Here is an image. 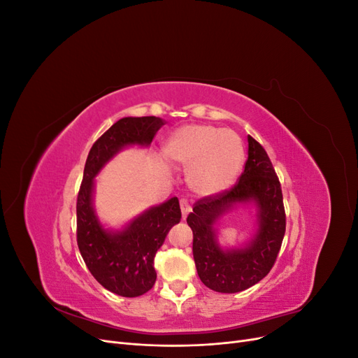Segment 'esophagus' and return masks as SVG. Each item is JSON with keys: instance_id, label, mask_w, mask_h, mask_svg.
<instances>
[{"instance_id": "1", "label": "esophagus", "mask_w": 358, "mask_h": 358, "mask_svg": "<svg viewBox=\"0 0 358 358\" xmlns=\"http://www.w3.org/2000/svg\"><path fill=\"white\" fill-rule=\"evenodd\" d=\"M180 210H182V216H183V220H187V216H188V213L191 212V206H189V203H188V200L187 199H180Z\"/></svg>"}]
</instances>
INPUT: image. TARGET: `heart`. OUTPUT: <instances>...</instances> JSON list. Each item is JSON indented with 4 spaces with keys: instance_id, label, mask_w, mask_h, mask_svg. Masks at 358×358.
<instances>
[{
    "instance_id": "heart-1",
    "label": "heart",
    "mask_w": 358,
    "mask_h": 358,
    "mask_svg": "<svg viewBox=\"0 0 358 358\" xmlns=\"http://www.w3.org/2000/svg\"><path fill=\"white\" fill-rule=\"evenodd\" d=\"M166 157L187 169L189 188L199 196H215L239 175L245 149L239 134L229 128L188 124L178 128L164 146Z\"/></svg>"
}]
</instances>
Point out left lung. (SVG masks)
<instances>
[{
  "mask_svg": "<svg viewBox=\"0 0 358 358\" xmlns=\"http://www.w3.org/2000/svg\"><path fill=\"white\" fill-rule=\"evenodd\" d=\"M254 202L259 230L242 248L224 250L214 222L237 203ZM192 230V255L201 282L218 292H239L259 282L273 267L285 234L282 189L264 148L248 136V159L239 182L204 197L187 218Z\"/></svg>",
  "mask_w": 358,
  "mask_h": 358,
  "instance_id": "obj_1",
  "label": "left lung"
}]
</instances>
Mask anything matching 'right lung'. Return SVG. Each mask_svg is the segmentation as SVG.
Segmentation results:
<instances>
[{
    "label": "right lung",
    "mask_w": 358,
    "mask_h": 358,
    "mask_svg": "<svg viewBox=\"0 0 358 358\" xmlns=\"http://www.w3.org/2000/svg\"><path fill=\"white\" fill-rule=\"evenodd\" d=\"M166 122L157 116L122 117L92 145L83 170L78 204V246L92 276L113 294L138 297L154 287V258L170 229L182 218L173 197L138 215L125 229L106 230L92 204L94 179L119 150L149 146Z\"/></svg>",
    "instance_id": "obj_1"
}]
</instances>
